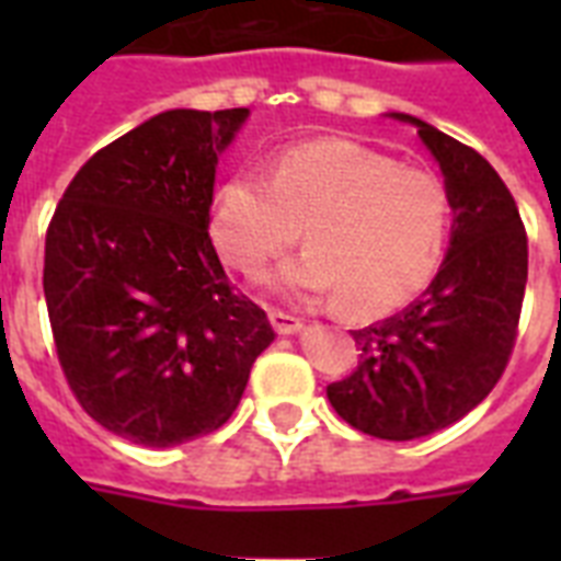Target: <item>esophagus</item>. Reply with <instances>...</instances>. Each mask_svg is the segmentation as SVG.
<instances>
[{
  "label": "esophagus",
  "instance_id": "obj_1",
  "mask_svg": "<svg viewBox=\"0 0 561 561\" xmlns=\"http://www.w3.org/2000/svg\"><path fill=\"white\" fill-rule=\"evenodd\" d=\"M271 323L279 334H297L306 329V320H302V317L288 314V311H271Z\"/></svg>",
  "mask_w": 561,
  "mask_h": 561
}]
</instances>
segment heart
Masks as SVG:
<instances>
[{"label":"heart","instance_id":"heart-1","mask_svg":"<svg viewBox=\"0 0 561 561\" xmlns=\"http://www.w3.org/2000/svg\"><path fill=\"white\" fill-rule=\"evenodd\" d=\"M285 294H334L358 317L390 314L434 279L451 229V192L431 169L341 139L290 145L267 178L236 171L211 201V238L232 271L262 276Z\"/></svg>","mask_w":561,"mask_h":561}]
</instances>
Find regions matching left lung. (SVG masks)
Here are the masks:
<instances>
[{"instance_id":"1","label":"left lung","mask_w":561,"mask_h":561,"mask_svg":"<svg viewBox=\"0 0 561 561\" xmlns=\"http://www.w3.org/2000/svg\"><path fill=\"white\" fill-rule=\"evenodd\" d=\"M396 118L419 127L443 169L451 247L422 297L352 332L358 369L325 392L355 431L404 443L454 425L501 381L518 337L527 232L506 183L474 148L422 118Z\"/></svg>"}]
</instances>
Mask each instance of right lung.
<instances>
[{
    "mask_svg": "<svg viewBox=\"0 0 561 561\" xmlns=\"http://www.w3.org/2000/svg\"><path fill=\"white\" fill-rule=\"evenodd\" d=\"M247 113L148 118L83 162L48 220L43 290L66 383L136 445L218 431L276 337L209 238L218 153Z\"/></svg>",
    "mask_w": 561,
    "mask_h": 561,
    "instance_id": "obj_1",
    "label": "right lung"
}]
</instances>
